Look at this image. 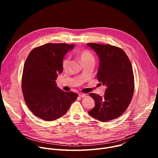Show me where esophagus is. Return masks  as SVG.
<instances>
[{"mask_svg": "<svg viewBox=\"0 0 158 158\" xmlns=\"http://www.w3.org/2000/svg\"><path fill=\"white\" fill-rule=\"evenodd\" d=\"M87 94H79V96L81 97V98H85V97H86L87 96Z\"/></svg>", "mask_w": 158, "mask_h": 158, "instance_id": "obj_1", "label": "esophagus"}]
</instances>
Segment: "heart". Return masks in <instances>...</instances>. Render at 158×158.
Returning a JSON list of instances; mask_svg holds the SVG:
<instances>
[{
    "label": "heart",
    "mask_w": 158,
    "mask_h": 158,
    "mask_svg": "<svg viewBox=\"0 0 158 158\" xmlns=\"http://www.w3.org/2000/svg\"><path fill=\"white\" fill-rule=\"evenodd\" d=\"M78 57L82 63L83 65L89 64V63H94L95 57L92 52L88 50H83L78 53ZM69 63V58L65 57L62 62V67L63 69H66L68 67Z\"/></svg>",
    "instance_id": "b5f03b06"
}]
</instances>
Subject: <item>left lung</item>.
<instances>
[{
  "mask_svg": "<svg viewBox=\"0 0 158 158\" xmlns=\"http://www.w3.org/2000/svg\"><path fill=\"white\" fill-rule=\"evenodd\" d=\"M99 56L97 77L106 86L103 97L89 94L95 106L88 114L96 119L107 122L121 116L130 104L134 90L132 65L125 52L110 44H87Z\"/></svg>",
  "mask_w": 158,
  "mask_h": 158,
  "instance_id": "obj_1",
  "label": "left lung"
}]
</instances>
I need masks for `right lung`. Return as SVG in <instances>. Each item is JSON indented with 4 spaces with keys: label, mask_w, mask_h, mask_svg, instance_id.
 I'll list each match as a JSON object with an SVG mask.
<instances>
[{
    "label": "right lung",
    "mask_w": 158,
    "mask_h": 158,
    "mask_svg": "<svg viewBox=\"0 0 158 158\" xmlns=\"http://www.w3.org/2000/svg\"><path fill=\"white\" fill-rule=\"evenodd\" d=\"M74 45L49 43L31 51L24 66L22 90L25 102L32 113L47 121L56 120L66 113L78 97L64 92L56 80L62 72L63 57Z\"/></svg>",
    "instance_id": "right-lung-1"
}]
</instances>
